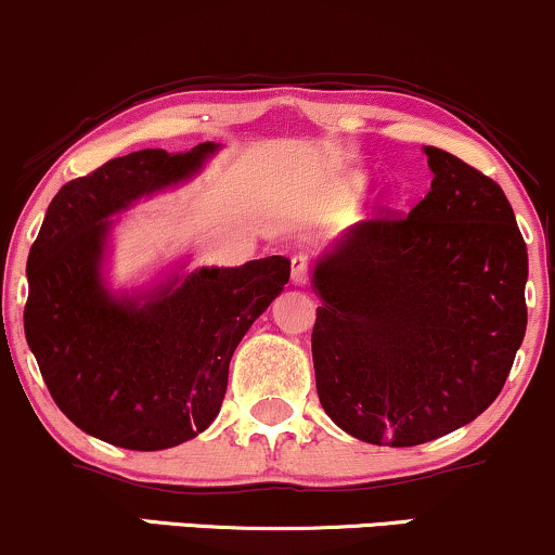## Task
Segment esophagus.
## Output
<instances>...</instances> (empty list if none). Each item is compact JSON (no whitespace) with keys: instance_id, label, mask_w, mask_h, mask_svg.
I'll use <instances>...</instances> for the list:
<instances>
[{"instance_id":"34e87169","label":"esophagus","mask_w":555,"mask_h":555,"mask_svg":"<svg viewBox=\"0 0 555 555\" xmlns=\"http://www.w3.org/2000/svg\"><path fill=\"white\" fill-rule=\"evenodd\" d=\"M311 278V264L306 255H293L291 257V280L293 285H306Z\"/></svg>"}]
</instances>
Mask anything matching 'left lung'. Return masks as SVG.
Segmentation results:
<instances>
[{
  "mask_svg": "<svg viewBox=\"0 0 555 555\" xmlns=\"http://www.w3.org/2000/svg\"><path fill=\"white\" fill-rule=\"evenodd\" d=\"M433 188L313 267L317 391L347 435L412 448L494 403L528 326V246L502 188L424 146Z\"/></svg>",
  "mask_w": 555,
  "mask_h": 555,
  "instance_id": "8db88e82",
  "label": "left lung"
}]
</instances>
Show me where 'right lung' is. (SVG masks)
<instances>
[{
    "instance_id": "1",
    "label": "right lung",
    "mask_w": 555,
    "mask_h": 555,
    "mask_svg": "<svg viewBox=\"0 0 555 555\" xmlns=\"http://www.w3.org/2000/svg\"><path fill=\"white\" fill-rule=\"evenodd\" d=\"M143 149L66 182L27 257L25 339L56 406L118 448L164 450L193 440L221 412L229 362L291 278L285 257L201 267L149 291L102 280L111 216L188 182L216 154Z\"/></svg>"
}]
</instances>
